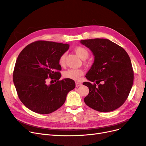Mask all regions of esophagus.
<instances>
[{
    "instance_id": "obj_1",
    "label": "esophagus",
    "mask_w": 146,
    "mask_h": 146,
    "mask_svg": "<svg viewBox=\"0 0 146 146\" xmlns=\"http://www.w3.org/2000/svg\"><path fill=\"white\" fill-rule=\"evenodd\" d=\"M82 85V83L81 82H76V87H78Z\"/></svg>"
}]
</instances>
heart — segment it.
Wrapping results in <instances>:
<instances>
[{"mask_svg":"<svg viewBox=\"0 0 146 146\" xmlns=\"http://www.w3.org/2000/svg\"><path fill=\"white\" fill-rule=\"evenodd\" d=\"M76 54L82 60L86 59L89 56V51L86 48L82 46H78L74 49ZM66 54L64 53L61 55L59 59V63L61 65H64L66 61ZM83 75V71L82 69H69L64 72L63 76L66 78L72 79L75 80H78L80 79L81 76Z\"/></svg>","mask_w":146,"mask_h":146,"instance_id":"obj_1","label":"heart"}]
</instances>
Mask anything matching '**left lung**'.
I'll use <instances>...</instances> for the list:
<instances>
[{"instance_id":"1","label":"left lung","mask_w":146,"mask_h":146,"mask_svg":"<svg viewBox=\"0 0 146 146\" xmlns=\"http://www.w3.org/2000/svg\"><path fill=\"white\" fill-rule=\"evenodd\" d=\"M94 56V63L86 75L89 88L84 99L90 108L110 112L120 107L129 95L133 83V70L129 55L122 47L107 39L81 40ZM96 82L98 85L92 84Z\"/></svg>"}]
</instances>
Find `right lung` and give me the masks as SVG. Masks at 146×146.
<instances>
[{"label":"right lung","instance_id":"obj_1","mask_svg":"<svg viewBox=\"0 0 146 146\" xmlns=\"http://www.w3.org/2000/svg\"><path fill=\"white\" fill-rule=\"evenodd\" d=\"M69 48L68 44L38 41L26 46L19 54L13 72V82L23 104L32 111L46 114L60 108L69 91L76 87L70 78L59 80L60 56ZM57 82L47 85L46 78Z\"/></svg>","mask_w":146,"mask_h":146}]
</instances>
